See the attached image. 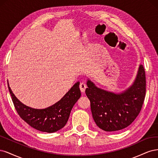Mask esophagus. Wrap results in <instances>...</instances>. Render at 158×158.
<instances>
[{"mask_svg":"<svg viewBox=\"0 0 158 158\" xmlns=\"http://www.w3.org/2000/svg\"><path fill=\"white\" fill-rule=\"evenodd\" d=\"M79 88H80V90L82 93H84L85 91V89L86 88V85L84 83H81L79 85Z\"/></svg>","mask_w":158,"mask_h":158,"instance_id":"obj_1","label":"esophagus"}]
</instances>
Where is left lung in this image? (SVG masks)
Instances as JSON below:
<instances>
[{"label": "left lung", "instance_id": "left-lung-1", "mask_svg": "<svg viewBox=\"0 0 158 158\" xmlns=\"http://www.w3.org/2000/svg\"><path fill=\"white\" fill-rule=\"evenodd\" d=\"M85 93L93 118L100 129L113 132L130 125L139 114L146 94V75L140 64L133 83L119 93L97 87L88 79Z\"/></svg>", "mask_w": 158, "mask_h": 158}]
</instances>
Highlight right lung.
Masks as SVG:
<instances>
[{
	"label": "right lung",
	"instance_id": "right-lung-1",
	"mask_svg": "<svg viewBox=\"0 0 158 158\" xmlns=\"http://www.w3.org/2000/svg\"><path fill=\"white\" fill-rule=\"evenodd\" d=\"M79 82H77L56 103L44 109H35L22 103L8 89L18 114L23 120L38 131L52 133L65 125L74 104L81 97Z\"/></svg>",
	"mask_w": 158,
	"mask_h": 158
}]
</instances>
